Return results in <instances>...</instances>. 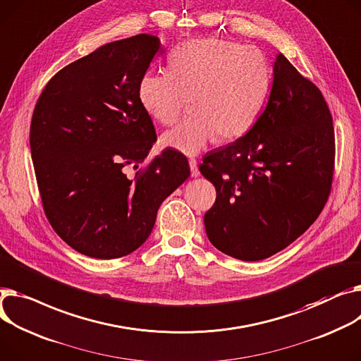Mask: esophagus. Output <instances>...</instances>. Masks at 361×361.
I'll use <instances>...</instances> for the list:
<instances>
[{
  "label": "esophagus",
  "mask_w": 361,
  "mask_h": 361,
  "mask_svg": "<svg viewBox=\"0 0 361 361\" xmlns=\"http://www.w3.org/2000/svg\"><path fill=\"white\" fill-rule=\"evenodd\" d=\"M188 164H190V171H191V177H199L200 176V171H199V166H197V161L195 158L188 159Z\"/></svg>",
  "instance_id": "1"
}]
</instances>
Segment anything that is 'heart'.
Instances as JSON below:
<instances>
[{
  "label": "heart",
  "mask_w": 361,
  "mask_h": 361,
  "mask_svg": "<svg viewBox=\"0 0 361 361\" xmlns=\"http://www.w3.org/2000/svg\"><path fill=\"white\" fill-rule=\"evenodd\" d=\"M271 85L269 61L257 46L200 37L180 43L170 55V71L142 77L137 99L158 123L177 122L162 136L164 147L196 155L216 136L221 142L248 133L266 106Z\"/></svg>",
  "instance_id": "obj_1"
}]
</instances>
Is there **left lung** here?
<instances>
[{"mask_svg":"<svg viewBox=\"0 0 361 361\" xmlns=\"http://www.w3.org/2000/svg\"><path fill=\"white\" fill-rule=\"evenodd\" d=\"M273 75L252 129L199 166L216 188L204 214L209 241L243 261L269 258L298 239L322 212L334 177V126L322 92L283 54Z\"/></svg>","mask_w":361,"mask_h":361,"instance_id":"8db88e82","label":"left lung"}]
</instances>
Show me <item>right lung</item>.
Masks as SVG:
<instances>
[{
    "label": "right lung",
    "mask_w": 361,
    "mask_h": 361,
    "mask_svg": "<svg viewBox=\"0 0 361 361\" xmlns=\"http://www.w3.org/2000/svg\"><path fill=\"white\" fill-rule=\"evenodd\" d=\"M161 49L152 35L110 42L62 68L43 88L30 151L47 221L75 251L125 257L147 241L161 203L190 176L165 149L137 170L157 142L137 87Z\"/></svg>",
    "instance_id": "add662e5"
}]
</instances>
